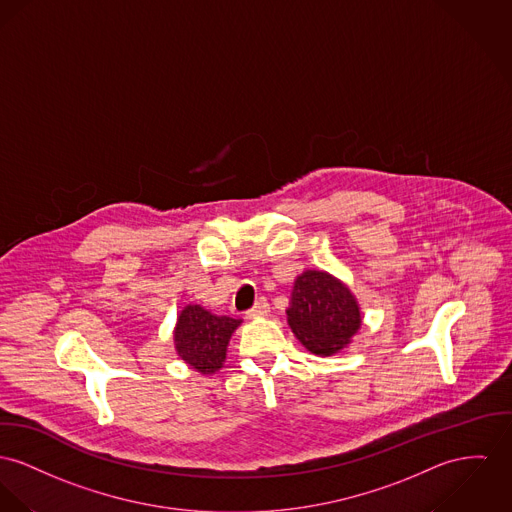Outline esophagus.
Segmentation results:
<instances>
[{
    "label": "esophagus",
    "instance_id": "1",
    "mask_svg": "<svg viewBox=\"0 0 512 512\" xmlns=\"http://www.w3.org/2000/svg\"><path fill=\"white\" fill-rule=\"evenodd\" d=\"M269 312H271V306H269L267 298H259V300L255 302V306H253L251 310H247L245 315H247L249 319H255V317H265Z\"/></svg>",
    "mask_w": 512,
    "mask_h": 512
}]
</instances>
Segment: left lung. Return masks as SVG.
I'll return each instance as SVG.
<instances>
[{"instance_id": "1", "label": "left lung", "mask_w": 512, "mask_h": 512, "mask_svg": "<svg viewBox=\"0 0 512 512\" xmlns=\"http://www.w3.org/2000/svg\"><path fill=\"white\" fill-rule=\"evenodd\" d=\"M286 315L298 341L319 356L345 349L362 323L353 292L325 271H304L294 280Z\"/></svg>"}]
</instances>
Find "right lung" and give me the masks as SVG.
I'll return each mask as SVG.
<instances>
[{
    "label": "right lung",
    "mask_w": 512,
    "mask_h": 512,
    "mask_svg": "<svg viewBox=\"0 0 512 512\" xmlns=\"http://www.w3.org/2000/svg\"><path fill=\"white\" fill-rule=\"evenodd\" d=\"M241 319L214 315L200 306H187L173 331L175 351L200 374H214L222 368L232 333Z\"/></svg>",
    "instance_id": "obj_1"
}]
</instances>
